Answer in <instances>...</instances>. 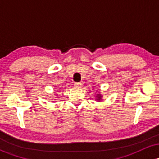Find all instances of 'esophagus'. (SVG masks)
I'll list each match as a JSON object with an SVG mask.
<instances>
[{
    "label": "esophagus",
    "instance_id": "34e87169",
    "mask_svg": "<svg viewBox=\"0 0 159 159\" xmlns=\"http://www.w3.org/2000/svg\"><path fill=\"white\" fill-rule=\"evenodd\" d=\"M74 86L75 87H81L82 86V83H81V82H75Z\"/></svg>",
    "mask_w": 159,
    "mask_h": 159
}]
</instances>
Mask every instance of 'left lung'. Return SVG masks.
I'll return each mask as SVG.
<instances>
[{"label": "left lung", "mask_w": 159, "mask_h": 159, "mask_svg": "<svg viewBox=\"0 0 159 159\" xmlns=\"http://www.w3.org/2000/svg\"><path fill=\"white\" fill-rule=\"evenodd\" d=\"M98 98H100V96H98Z\"/></svg>", "instance_id": "obj_1"}]
</instances>
